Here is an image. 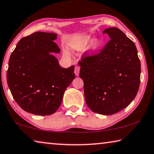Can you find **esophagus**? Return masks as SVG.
Wrapping results in <instances>:
<instances>
[{
    "instance_id": "34e87169",
    "label": "esophagus",
    "mask_w": 154,
    "mask_h": 154,
    "mask_svg": "<svg viewBox=\"0 0 154 154\" xmlns=\"http://www.w3.org/2000/svg\"><path fill=\"white\" fill-rule=\"evenodd\" d=\"M79 70H80V66H75V74L76 76H78L79 75Z\"/></svg>"
}]
</instances>
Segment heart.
Here are the masks:
<instances>
[{
    "instance_id": "b5f03b06",
    "label": "heart",
    "mask_w": 154,
    "mask_h": 154,
    "mask_svg": "<svg viewBox=\"0 0 154 154\" xmlns=\"http://www.w3.org/2000/svg\"><path fill=\"white\" fill-rule=\"evenodd\" d=\"M91 40V38L90 37H87L83 38L82 40H81V42H79V43H77V44H75V47H79V48H81V47H83L86 46L87 44H88L89 42ZM100 46V43L99 42H95L93 44V48H98V46Z\"/></svg>"
}]
</instances>
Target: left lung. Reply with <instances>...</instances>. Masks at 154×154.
Masks as SVG:
<instances>
[{
    "mask_svg": "<svg viewBox=\"0 0 154 154\" xmlns=\"http://www.w3.org/2000/svg\"><path fill=\"white\" fill-rule=\"evenodd\" d=\"M110 40L96 54H84L78 62L86 104L104 115L131 104L140 85L141 63L133 42L116 27L105 29Z\"/></svg>",
    "mask_w": 154,
    "mask_h": 154,
    "instance_id": "obj_1",
    "label": "left lung"
}]
</instances>
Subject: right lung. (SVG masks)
I'll return each mask as SVG.
<instances>
[{"mask_svg": "<svg viewBox=\"0 0 154 154\" xmlns=\"http://www.w3.org/2000/svg\"><path fill=\"white\" fill-rule=\"evenodd\" d=\"M54 33L35 32L21 38L11 54L7 83L16 102L36 115L54 113L64 92L75 78V66L64 69L52 53L60 48Z\"/></svg>", "mask_w": 154, "mask_h": 154, "instance_id": "obj_1", "label": "right lung"}]
</instances>
